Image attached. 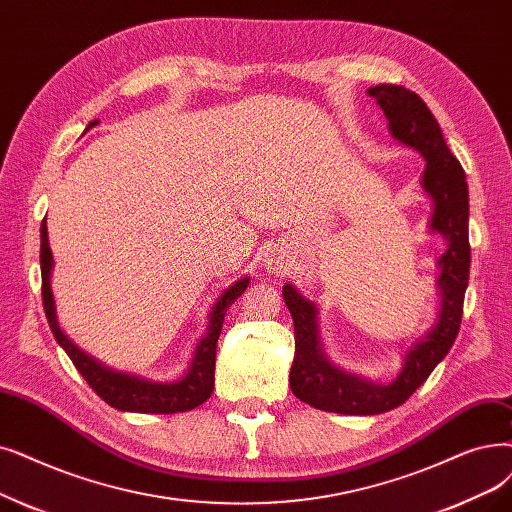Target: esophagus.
I'll use <instances>...</instances> for the list:
<instances>
[{
	"mask_svg": "<svg viewBox=\"0 0 512 512\" xmlns=\"http://www.w3.org/2000/svg\"><path fill=\"white\" fill-rule=\"evenodd\" d=\"M280 262L278 259H270L268 261V265H270V270H274V272H278V270H282V263L280 266L277 265V263Z\"/></svg>",
	"mask_w": 512,
	"mask_h": 512,
	"instance_id": "1",
	"label": "esophagus"
}]
</instances>
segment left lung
<instances>
[{
    "mask_svg": "<svg viewBox=\"0 0 512 512\" xmlns=\"http://www.w3.org/2000/svg\"><path fill=\"white\" fill-rule=\"evenodd\" d=\"M368 94L383 108L395 140L425 157L422 188L433 198L431 230L448 240L439 257L437 278L441 305L433 328L418 339L404 358V366L389 385L332 366L322 351L318 335V309L293 284H284L282 297L295 324V360L291 389L301 402L324 412L370 416L397 406L422 385L433 368L452 349L462 320V303L471 268L469 244V186L464 169L450 152L439 123L422 98L402 85H374Z\"/></svg>",
    "mask_w": 512,
    "mask_h": 512,
    "instance_id": "left-lung-1",
    "label": "left lung"
}]
</instances>
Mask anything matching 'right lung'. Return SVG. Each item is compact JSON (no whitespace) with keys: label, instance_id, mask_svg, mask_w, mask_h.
<instances>
[{"label":"right lung","instance_id":"obj_1","mask_svg":"<svg viewBox=\"0 0 512 512\" xmlns=\"http://www.w3.org/2000/svg\"><path fill=\"white\" fill-rule=\"evenodd\" d=\"M98 125V121H92L87 129ZM41 297H43V309H46V318L50 322V328L58 345L66 351V355L73 360L75 368L81 372L83 379L87 381L108 406H113L123 412H142V414H175V412H188L211 397L213 385H215V349L217 339L221 335V326H224V318L228 307L247 291L249 276L236 280L230 288H226L221 297L215 301L211 316H209V328L198 341L194 349V358L182 376L180 381L173 383H152L144 381L136 374L117 372L113 368L102 366L98 360L90 358L85 351H81L69 337L64 335L56 320V305L52 295V249L48 242V226L46 219L41 224Z\"/></svg>","mask_w":512,"mask_h":512}]
</instances>
